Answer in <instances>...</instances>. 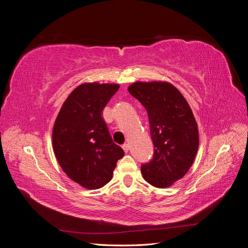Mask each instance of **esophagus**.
<instances>
[{"instance_id": "34e87169", "label": "esophagus", "mask_w": 248, "mask_h": 248, "mask_svg": "<svg viewBox=\"0 0 248 248\" xmlns=\"http://www.w3.org/2000/svg\"><path fill=\"white\" fill-rule=\"evenodd\" d=\"M122 148H123V150H124V151L127 153V152H128V150H129V146L128 145H127V144H124L123 146H122Z\"/></svg>"}]
</instances>
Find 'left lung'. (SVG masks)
<instances>
[{
    "label": "left lung",
    "mask_w": 248,
    "mask_h": 248,
    "mask_svg": "<svg viewBox=\"0 0 248 248\" xmlns=\"http://www.w3.org/2000/svg\"><path fill=\"white\" fill-rule=\"evenodd\" d=\"M128 91L148 112L154 145L152 159L140 167L142 177L151 185L166 188L181 179L196 158V119L183 95L169 82H134Z\"/></svg>",
    "instance_id": "left-lung-1"
}]
</instances>
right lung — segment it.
Segmentation results:
<instances>
[{"label": "right lung", "instance_id": "right-lung-1", "mask_svg": "<svg viewBox=\"0 0 248 248\" xmlns=\"http://www.w3.org/2000/svg\"><path fill=\"white\" fill-rule=\"evenodd\" d=\"M118 90V85L111 84L80 85L64 102L54 125L52 146L60 167L89 189L108 183L118 160L124 156L101 116Z\"/></svg>", "mask_w": 248, "mask_h": 248}]
</instances>
